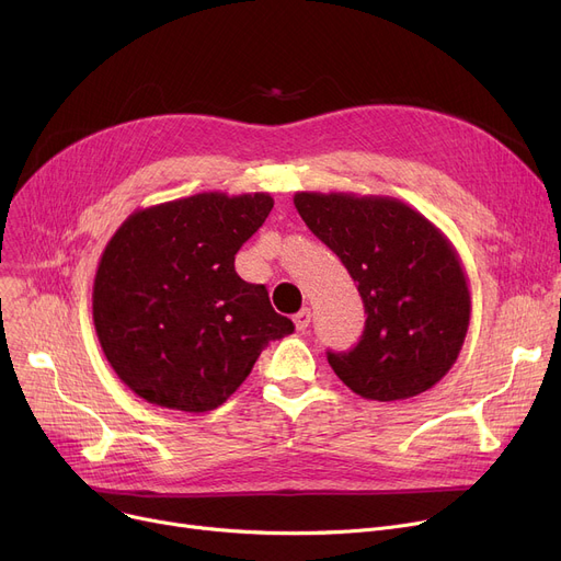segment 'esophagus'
<instances>
[{"label":"esophagus","mask_w":561,"mask_h":561,"mask_svg":"<svg viewBox=\"0 0 561 561\" xmlns=\"http://www.w3.org/2000/svg\"><path fill=\"white\" fill-rule=\"evenodd\" d=\"M293 322H296V328H298L300 332H305V330L309 328V322H311V309L298 311L296 316H293Z\"/></svg>","instance_id":"34e87169"}]
</instances>
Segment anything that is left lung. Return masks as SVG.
Here are the masks:
<instances>
[{
	"label": "left lung",
	"mask_w": 561,
	"mask_h": 561,
	"mask_svg": "<svg viewBox=\"0 0 561 561\" xmlns=\"http://www.w3.org/2000/svg\"><path fill=\"white\" fill-rule=\"evenodd\" d=\"M296 209L357 282L359 343L328 352L332 370L366 400L414 398L459 357L470 320L461 261L425 216L396 197L296 193Z\"/></svg>",
	"instance_id": "left-lung-1"
}]
</instances>
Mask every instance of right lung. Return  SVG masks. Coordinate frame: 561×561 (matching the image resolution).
I'll return each mask as SVG.
<instances>
[{"mask_svg": "<svg viewBox=\"0 0 561 561\" xmlns=\"http://www.w3.org/2000/svg\"><path fill=\"white\" fill-rule=\"evenodd\" d=\"M273 204L268 193H197L140 209L113 233L93 320L111 368L136 396L211 411L243 385L265 345L296 330L263 284L233 268Z\"/></svg>", "mask_w": 561, "mask_h": 561, "instance_id": "1", "label": "right lung"}]
</instances>
